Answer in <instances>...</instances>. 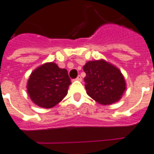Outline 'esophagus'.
Listing matches in <instances>:
<instances>
[{
    "label": "esophagus",
    "instance_id": "1",
    "mask_svg": "<svg viewBox=\"0 0 154 154\" xmlns=\"http://www.w3.org/2000/svg\"><path fill=\"white\" fill-rule=\"evenodd\" d=\"M76 80H77V81H79V82H82V77H81V76H77V78H76Z\"/></svg>",
    "mask_w": 154,
    "mask_h": 154
}]
</instances>
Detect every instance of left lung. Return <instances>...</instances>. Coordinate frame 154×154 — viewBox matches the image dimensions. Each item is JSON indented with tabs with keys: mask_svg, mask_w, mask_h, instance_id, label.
Segmentation results:
<instances>
[{
	"mask_svg": "<svg viewBox=\"0 0 154 154\" xmlns=\"http://www.w3.org/2000/svg\"><path fill=\"white\" fill-rule=\"evenodd\" d=\"M86 93L103 105H110L121 98L126 90L125 80L116 66L104 60L89 61L83 66Z\"/></svg>",
	"mask_w": 154,
	"mask_h": 154,
	"instance_id": "obj_1",
	"label": "left lung"
}]
</instances>
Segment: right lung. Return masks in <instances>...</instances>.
Here are the masks:
<instances>
[{
	"label": "right lung",
	"instance_id": "obj_1",
	"mask_svg": "<svg viewBox=\"0 0 154 154\" xmlns=\"http://www.w3.org/2000/svg\"><path fill=\"white\" fill-rule=\"evenodd\" d=\"M71 81L65 69L50 62L35 69L27 82V92L33 103L43 108H51L68 94Z\"/></svg>",
	"mask_w": 154,
	"mask_h": 154
}]
</instances>
